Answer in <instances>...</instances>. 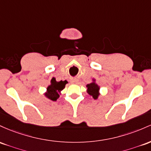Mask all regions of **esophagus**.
I'll list each match as a JSON object with an SVG mask.
<instances>
[{
  "label": "esophagus",
  "instance_id": "34e87169",
  "mask_svg": "<svg viewBox=\"0 0 151 151\" xmlns=\"http://www.w3.org/2000/svg\"><path fill=\"white\" fill-rule=\"evenodd\" d=\"M71 83H73V84H76L78 83V81H71Z\"/></svg>",
  "mask_w": 151,
  "mask_h": 151
}]
</instances>
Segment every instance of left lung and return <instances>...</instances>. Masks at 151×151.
I'll use <instances>...</instances> for the list:
<instances>
[{"label": "left lung", "instance_id": "left-lung-1", "mask_svg": "<svg viewBox=\"0 0 151 151\" xmlns=\"http://www.w3.org/2000/svg\"><path fill=\"white\" fill-rule=\"evenodd\" d=\"M95 79H93V82L91 83L88 84L86 86V87L88 88L87 92L90 96H92L94 99H97L99 96V90L100 87L98 86L97 84L95 83Z\"/></svg>", "mask_w": 151, "mask_h": 151}]
</instances>
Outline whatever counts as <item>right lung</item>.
<instances>
[{
    "label": "right lung",
    "instance_id": "right-lung-1",
    "mask_svg": "<svg viewBox=\"0 0 151 151\" xmlns=\"http://www.w3.org/2000/svg\"><path fill=\"white\" fill-rule=\"evenodd\" d=\"M67 83L66 81H60L58 82L55 81V78H53L50 81V85L47 88V91L45 93V97L53 101H57V99L60 96L59 94H60V91L64 89Z\"/></svg>",
    "mask_w": 151,
    "mask_h": 151
}]
</instances>
